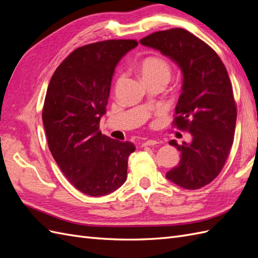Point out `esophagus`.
I'll list each match as a JSON object with an SVG mask.
<instances>
[{
  "instance_id": "obj_1",
  "label": "esophagus",
  "mask_w": 258,
  "mask_h": 258,
  "mask_svg": "<svg viewBox=\"0 0 258 258\" xmlns=\"http://www.w3.org/2000/svg\"><path fill=\"white\" fill-rule=\"evenodd\" d=\"M157 144H158V142L156 141V140H146V141H144L142 143V146H155Z\"/></svg>"
}]
</instances>
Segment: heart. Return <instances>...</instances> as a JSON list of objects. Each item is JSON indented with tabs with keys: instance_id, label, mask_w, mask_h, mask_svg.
<instances>
[{
	"instance_id": "1",
	"label": "heart",
	"mask_w": 258,
	"mask_h": 258,
	"mask_svg": "<svg viewBox=\"0 0 258 258\" xmlns=\"http://www.w3.org/2000/svg\"><path fill=\"white\" fill-rule=\"evenodd\" d=\"M139 71L143 81H169L171 76V68L168 62L159 57H148L139 66ZM121 79L117 83H120Z\"/></svg>"
}]
</instances>
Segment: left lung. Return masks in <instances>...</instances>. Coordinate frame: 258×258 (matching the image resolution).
I'll return each mask as SVG.
<instances>
[{"mask_svg": "<svg viewBox=\"0 0 258 258\" xmlns=\"http://www.w3.org/2000/svg\"><path fill=\"white\" fill-rule=\"evenodd\" d=\"M172 60L183 74L174 124L191 142L170 145L181 152L178 165L166 177L185 189H198L220 174L235 136L237 107L229 76L221 58L187 30L159 31L140 41Z\"/></svg>", "mask_w": 258, "mask_h": 258, "instance_id": "8db88e82", "label": "left lung"}]
</instances>
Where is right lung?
Masks as SVG:
<instances>
[{
	"label": "right lung",
	"instance_id": "1",
	"mask_svg": "<svg viewBox=\"0 0 258 258\" xmlns=\"http://www.w3.org/2000/svg\"><path fill=\"white\" fill-rule=\"evenodd\" d=\"M137 46L134 40L82 46L62 61L46 92L42 118L49 151L62 173L88 196H105L127 179L135 145L102 135L99 126L115 68Z\"/></svg>",
	"mask_w": 258,
	"mask_h": 258
}]
</instances>
